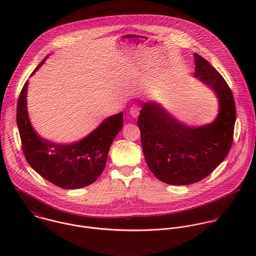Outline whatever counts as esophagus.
<instances>
[{"instance_id":"esophagus-1","label":"esophagus","mask_w":256,"mask_h":256,"mask_svg":"<svg viewBox=\"0 0 256 256\" xmlns=\"http://www.w3.org/2000/svg\"><path fill=\"white\" fill-rule=\"evenodd\" d=\"M130 113H131L132 117L136 118V117L139 115V108H137V106H132V108H130Z\"/></svg>"}]
</instances>
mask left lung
<instances>
[{
  "mask_svg": "<svg viewBox=\"0 0 256 256\" xmlns=\"http://www.w3.org/2000/svg\"><path fill=\"white\" fill-rule=\"evenodd\" d=\"M193 76L218 100V114L207 124L189 125L154 100L142 104L138 117L146 164L162 182L187 185L208 176L224 160L232 144L236 106L232 94L219 72L194 53Z\"/></svg>",
  "mask_w": 256,
  "mask_h": 256,
  "instance_id": "1",
  "label": "left lung"
}]
</instances>
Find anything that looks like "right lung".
<instances>
[{
	"mask_svg": "<svg viewBox=\"0 0 256 256\" xmlns=\"http://www.w3.org/2000/svg\"><path fill=\"white\" fill-rule=\"evenodd\" d=\"M28 80L22 88L16 110L18 128L28 162L43 178L65 189L82 188L94 182L104 172L110 146L123 126V112L106 118L80 140L57 143L40 136L34 128L28 111Z\"/></svg>",
	"mask_w": 256,
	"mask_h": 256,
	"instance_id": "add662e5",
	"label": "right lung"
}]
</instances>
